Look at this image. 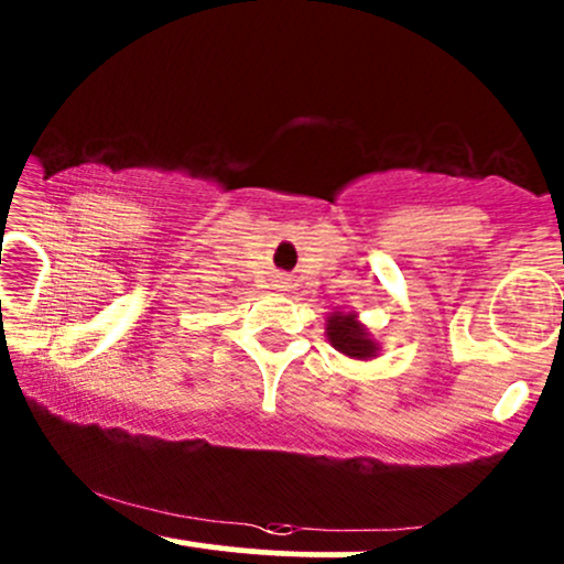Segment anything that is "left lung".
<instances>
[{
    "label": "left lung",
    "instance_id": "1",
    "mask_svg": "<svg viewBox=\"0 0 564 564\" xmlns=\"http://www.w3.org/2000/svg\"><path fill=\"white\" fill-rule=\"evenodd\" d=\"M326 336L334 349H339L341 355L352 360H373L381 352L379 341L373 339V334L358 321L355 313H339V310L328 313Z\"/></svg>",
    "mask_w": 564,
    "mask_h": 564
}]
</instances>
